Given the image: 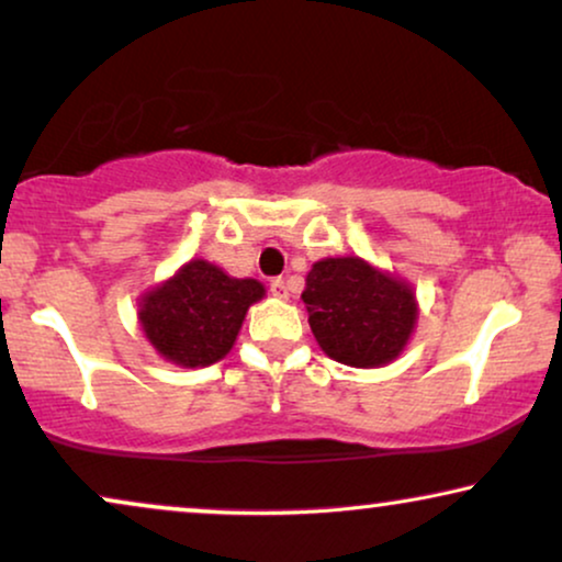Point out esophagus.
Listing matches in <instances>:
<instances>
[{"label":"esophagus","instance_id":"1","mask_svg":"<svg viewBox=\"0 0 562 562\" xmlns=\"http://www.w3.org/2000/svg\"><path fill=\"white\" fill-rule=\"evenodd\" d=\"M271 294L276 299H289V283L283 279H273L271 281Z\"/></svg>","mask_w":562,"mask_h":562}]
</instances>
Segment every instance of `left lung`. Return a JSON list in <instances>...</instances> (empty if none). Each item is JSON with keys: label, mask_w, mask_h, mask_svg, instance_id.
<instances>
[{"label": "left lung", "mask_w": 562, "mask_h": 562, "mask_svg": "<svg viewBox=\"0 0 562 562\" xmlns=\"http://www.w3.org/2000/svg\"><path fill=\"white\" fill-rule=\"evenodd\" d=\"M302 299L319 348L359 369L395 359L418 317L411 286L361 258L319 260L312 266Z\"/></svg>", "instance_id": "left-lung-1"}]
</instances>
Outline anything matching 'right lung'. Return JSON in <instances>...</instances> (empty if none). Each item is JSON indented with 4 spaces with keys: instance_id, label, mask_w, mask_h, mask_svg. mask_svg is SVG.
I'll return each instance as SVG.
<instances>
[{
    "instance_id": "right-lung-1",
    "label": "right lung",
    "mask_w": 562,
    "mask_h": 562,
    "mask_svg": "<svg viewBox=\"0 0 562 562\" xmlns=\"http://www.w3.org/2000/svg\"><path fill=\"white\" fill-rule=\"evenodd\" d=\"M263 294V283L229 279L206 260H191L144 296L138 317L165 359L180 367H209L229 353L247 307Z\"/></svg>"
}]
</instances>
